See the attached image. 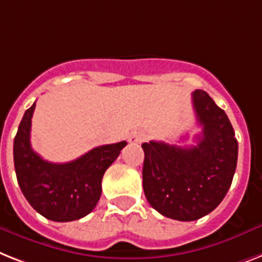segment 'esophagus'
Listing matches in <instances>:
<instances>
[{
    "mask_svg": "<svg viewBox=\"0 0 262 262\" xmlns=\"http://www.w3.org/2000/svg\"><path fill=\"white\" fill-rule=\"evenodd\" d=\"M145 133L144 132H140V130H135V132H132L130 135H129V142L130 144H141V142L145 141Z\"/></svg>",
    "mask_w": 262,
    "mask_h": 262,
    "instance_id": "34e87169",
    "label": "esophagus"
}]
</instances>
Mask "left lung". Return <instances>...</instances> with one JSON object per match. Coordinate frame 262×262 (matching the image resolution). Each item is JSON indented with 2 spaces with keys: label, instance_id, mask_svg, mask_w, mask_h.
Segmentation results:
<instances>
[{
  "label": "left lung",
  "instance_id": "1",
  "mask_svg": "<svg viewBox=\"0 0 262 262\" xmlns=\"http://www.w3.org/2000/svg\"><path fill=\"white\" fill-rule=\"evenodd\" d=\"M202 133L196 145L182 148L161 141L142 144V186L156 211L176 221H196L220 205L230 188L238 142L226 113L203 90L192 93Z\"/></svg>",
  "mask_w": 262,
  "mask_h": 262
}]
</instances>
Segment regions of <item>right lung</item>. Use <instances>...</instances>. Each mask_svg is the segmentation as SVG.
Wrapping results in <instances>:
<instances>
[{"label": "right lung", "instance_id": "1", "mask_svg": "<svg viewBox=\"0 0 262 262\" xmlns=\"http://www.w3.org/2000/svg\"><path fill=\"white\" fill-rule=\"evenodd\" d=\"M36 103L25 112L13 144L14 169L25 199L36 211L55 222H70L90 214L102 192V178L126 141L97 146L76 160L50 163L31 146Z\"/></svg>", "mask_w": 262, "mask_h": 262}]
</instances>
